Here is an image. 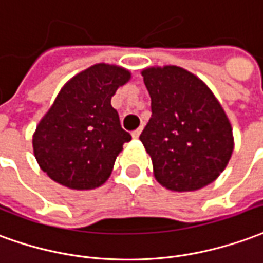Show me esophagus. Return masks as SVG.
<instances>
[{"label": "esophagus", "instance_id": "1", "mask_svg": "<svg viewBox=\"0 0 263 263\" xmlns=\"http://www.w3.org/2000/svg\"><path fill=\"white\" fill-rule=\"evenodd\" d=\"M141 130H143V127L136 128L135 132H132V136H133V139H137V137H139V136H140Z\"/></svg>", "mask_w": 263, "mask_h": 263}]
</instances>
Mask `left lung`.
I'll return each mask as SVG.
<instances>
[{
    "label": "left lung",
    "mask_w": 263,
    "mask_h": 263,
    "mask_svg": "<svg viewBox=\"0 0 263 263\" xmlns=\"http://www.w3.org/2000/svg\"><path fill=\"white\" fill-rule=\"evenodd\" d=\"M152 119L140 140L157 181L173 191H195L222 173L234 150L232 127L204 82L178 66L141 72Z\"/></svg>",
    "instance_id": "obj_1"
}]
</instances>
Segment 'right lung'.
<instances>
[{"instance_id": "1", "label": "right lung", "mask_w": 263, "mask_h": 263, "mask_svg": "<svg viewBox=\"0 0 263 263\" xmlns=\"http://www.w3.org/2000/svg\"><path fill=\"white\" fill-rule=\"evenodd\" d=\"M130 72L93 65L62 87L33 135V153L53 181L73 190L100 187L132 136L110 105Z\"/></svg>"}]
</instances>
